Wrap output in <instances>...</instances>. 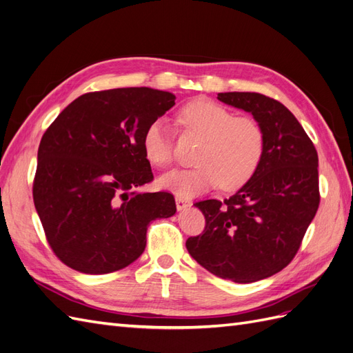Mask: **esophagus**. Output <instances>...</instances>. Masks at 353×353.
<instances>
[{"instance_id":"34e87169","label":"esophagus","mask_w":353,"mask_h":353,"mask_svg":"<svg viewBox=\"0 0 353 353\" xmlns=\"http://www.w3.org/2000/svg\"><path fill=\"white\" fill-rule=\"evenodd\" d=\"M175 200H176V209L178 210H184L185 208H188L191 205V201L188 199H184V197L176 196Z\"/></svg>"}]
</instances>
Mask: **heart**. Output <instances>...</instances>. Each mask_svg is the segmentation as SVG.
<instances>
[{"label": "heart", "mask_w": 353, "mask_h": 353, "mask_svg": "<svg viewBox=\"0 0 353 353\" xmlns=\"http://www.w3.org/2000/svg\"><path fill=\"white\" fill-rule=\"evenodd\" d=\"M179 119L190 131L201 137L194 156L197 166L176 169L160 176V188L191 199L218 183L223 190H234L248 183L265 150V134L254 117L232 116L221 104L197 99L184 105ZM141 145L150 165L166 168L172 162V145L165 119L147 125Z\"/></svg>", "instance_id": "obj_1"}]
</instances>
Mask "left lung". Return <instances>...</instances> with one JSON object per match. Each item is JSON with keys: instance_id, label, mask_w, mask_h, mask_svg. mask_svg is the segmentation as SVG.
<instances>
[{"instance_id": "8db88e82", "label": "left lung", "mask_w": 353, "mask_h": 353, "mask_svg": "<svg viewBox=\"0 0 353 353\" xmlns=\"http://www.w3.org/2000/svg\"><path fill=\"white\" fill-rule=\"evenodd\" d=\"M218 100L261 123L265 150L236 194L196 203L206 227L185 245L191 258L219 279L254 283L285 268L301 248L319 205L318 154L280 101L258 92H219Z\"/></svg>"}]
</instances>
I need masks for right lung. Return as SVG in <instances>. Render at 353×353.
I'll return each mask as SVG.
<instances>
[{
	"instance_id": "right-lung-1",
	"label": "right lung",
	"mask_w": 353,
	"mask_h": 353,
	"mask_svg": "<svg viewBox=\"0 0 353 353\" xmlns=\"http://www.w3.org/2000/svg\"><path fill=\"white\" fill-rule=\"evenodd\" d=\"M175 104L153 88L88 92L50 125L38 148L34 203L57 258L83 274H109L143 254L148 223L175 215L170 193L137 191L153 179L147 125Z\"/></svg>"
}]
</instances>
